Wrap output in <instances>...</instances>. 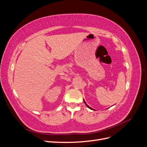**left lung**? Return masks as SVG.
Returning a JSON list of instances; mask_svg holds the SVG:
<instances>
[{"instance_id": "obj_1", "label": "left lung", "mask_w": 147, "mask_h": 147, "mask_svg": "<svg viewBox=\"0 0 147 147\" xmlns=\"http://www.w3.org/2000/svg\"><path fill=\"white\" fill-rule=\"evenodd\" d=\"M83 101H84V104H85V105H86V106L88 107L89 109H90L91 110H94V109H92L91 107H90V106H88V105H87V104L86 103V102H85V101H84V100H83Z\"/></svg>"}]
</instances>
